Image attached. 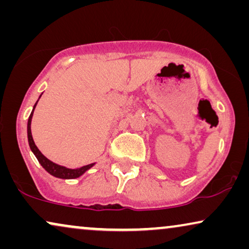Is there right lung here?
<instances>
[{
  "label": "right lung",
  "instance_id": "1",
  "mask_svg": "<svg viewBox=\"0 0 249 249\" xmlns=\"http://www.w3.org/2000/svg\"><path fill=\"white\" fill-rule=\"evenodd\" d=\"M40 96H42V95H40ZM37 102H38V101H37ZM37 102H36V104L34 105L32 113H30V115H29L28 124H27V135H28V142H29L30 149H32V152L34 153V154H35L37 160H38V162L40 163V165H42L43 168L50 173V175H52V176L56 177V178H60V179H76V178H79V177L83 176L84 173L87 171V170H89L91 166L95 164V163H91V164L81 166V168H77V169H68V168H66V166L59 165V164H56V163L50 161L49 159L45 158V156H44L42 153H40L39 149L37 148V146L35 145V142H34L33 136H32V127H30V125H32L33 113H34V110H35V107L37 105Z\"/></svg>",
  "mask_w": 249,
  "mask_h": 249
}]
</instances>
